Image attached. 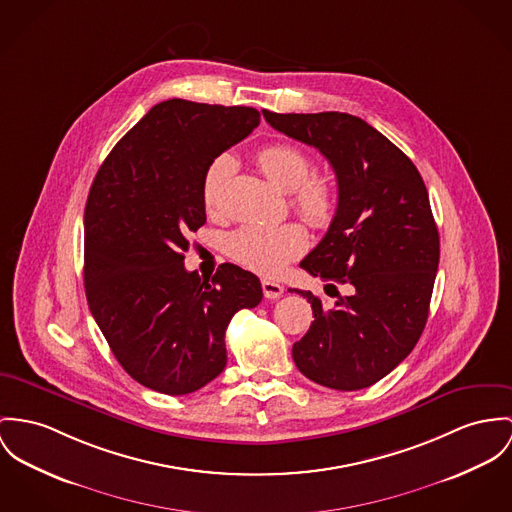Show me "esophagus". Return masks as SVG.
Returning a JSON list of instances; mask_svg holds the SVG:
<instances>
[{
  "mask_svg": "<svg viewBox=\"0 0 512 512\" xmlns=\"http://www.w3.org/2000/svg\"><path fill=\"white\" fill-rule=\"evenodd\" d=\"M261 286H263V294H265V298H271V300L280 298V296H282V292H284V286H282L280 282L269 280V278H265V280L261 282Z\"/></svg>",
  "mask_w": 512,
  "mask_h": 512,
  "instance_id": "1",
  "label": "esophagus"
}]
</instances>
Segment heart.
Listing matches in <instances>:
<instances>
[{"instance_id": "obj_1", "label": "heart", "mask_w": 512, "mask_h": 512, "mask_svg": "<svg viewBox=\"0 0 512 512\" xmlns=\"http://www.w3.org/2000/svg\"><path fill=\"white\" fill-rule=\"evenodd\" d=\"M257 165L265 177L284 193H290L292 206L312 226H327L337 210V189L321 175L314 173V159L302 148L276 142L257 152ZM230 156L214 159L202 181V202L206 210H216L218 191L232 173ZM308 247V234L296 222L286 224H245L228 237V253L239 265L261 273L278 275L284 267L300 257Z\"/></svg>"}]
</instances>
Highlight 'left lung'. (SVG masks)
I'll list each match as a JSON object with an SVG mask.
<instances>
[{"label": "left lung", "instance_id": "obj_1", "mask_svg": "<svg viewBox=\"0 0 512 512\" xmlns=\"http://www.w3.org/2000/svg\"><path fill=\"white\" fill-rule=\"evenodd\" d=\"M263 117L317 148L339 187L327 234L300 263L337 300L323 308L310 290L290 288L314 310L308 333L292 347L294 362L325 388H368L413 351L429 317L440 241L427 187L413 161L362 118L335 111ZM335 281L349 283L352 294L341 297Z\"/></svg>", "mask_w": 512, "mask_h": 512}]
</instances>
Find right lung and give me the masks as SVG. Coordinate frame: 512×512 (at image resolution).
Wrapping results in <instances>:
<instances>
[{"mask_svg": "<svg viewBox=\"0 0 512 512\" xmlns=\"http://www.w3.org/2000/svg\"><path fill=\"white\" fill-rule=\"evenodd\" d=\"M253 107L169 99L128 130L85 204L89 310L120 366L142 386L185 395L226 366V329L263 298L259 278L224 263L210 280L185 269L187 236L206 222L208 165L259 126Z\"/></svg>", "mask_w": 512, "mask_h": 512, "instance_id": "right-lung-1", "label": "right lung"}]
</instances>
